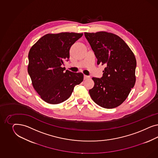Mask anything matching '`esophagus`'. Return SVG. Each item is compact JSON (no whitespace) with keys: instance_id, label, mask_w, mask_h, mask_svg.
Wrapping results in <instances>:
<instances>
[{"instance_id":"1","label":"esophagus","mask_w":158,"mask_h":158,"mask_svg":"<svg viewBox=\"0 0 158 158\" xmlns=\"http://www.w3.org/2000/svg\"><path fill=\"white\" fill-rule=\"evenodd\" d=\"M89 78H90V77H89V76H87V75H84V80H86V79H89Z\"/></svg>"}]
</instances>
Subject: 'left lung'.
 <instances>
[{
	"mask_svg": "<svg viewBox=\"0 0 158 158\" xmlns=\"http://www.w3.org/2000/svg\"><path fill=\"white\" fill-rule=\"evenodd\" d=\"M97 59L105 64L102 77H93V88L89 90L92 100L107 109L122 104L133 88L137 65L134 54L118 36L106 32L85 33Z\"/></svg>",
	"mask_w": 158,
	"mask_h": 158,
	"instance_id": "obj_1",
	"label": "left lung"
}]
</instances>
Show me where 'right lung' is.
<instances>
[{
  "mask_svg": "<svg viewBox=\"0 0 158 158\" xmlns=\"http://www.w3.org/2000/svg\"><path fill=\"white\" fill-rule=\"evenodd\" d=\"M83 34L62 32L47 34L34 44L28 54V72L35 90L51 104L62 102L71 96L75 86L83 80L82 73L62 68L69 58L72 44Z\"/></svg>",
  "mask_w": 158,
  "mask_h": 158,
  "instance_id": "add662e5",
  "label": "right lung"
}]
</instances>
